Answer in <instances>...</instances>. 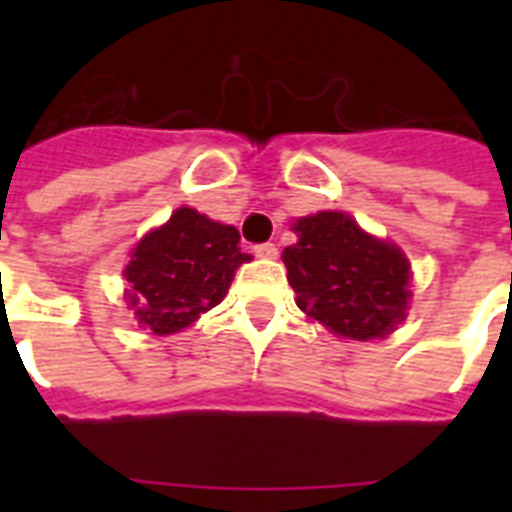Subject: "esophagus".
<instances>
[{
  "mask_svg": "<svg viewBox=\"0 0 512 512\" xmlns=\"http://www.w3.org/2000/svg\"><path fill=\"white\" fill-rule=\"evenodd\" d=\"M255 255L263 257V260H276V257H279V249H276V244H257Z\"/></svg>",
  "mask_w": 512,
  "mask_h": 512,
  "instance_id": "34e87169",
  "label": "esophagus"
}]
</instances>
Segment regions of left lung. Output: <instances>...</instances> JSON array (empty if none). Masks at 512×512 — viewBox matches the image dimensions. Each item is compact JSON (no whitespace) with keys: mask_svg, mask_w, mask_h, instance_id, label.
I'll use <instances>...</instances> for the list:
<instances>
[{"mask_svg":"<svg viewBox=\"0 0 512 512\" xmlns=\"http://www.w3.org/2000/svg\"><path fill=\"white\" fill-rule=\"evenodd\" d=\"M284 249L297 308L345 340H380L406 319L409 260L396 244L358 228L345 212L300 217Z\"/></svg>","mask_w":512,"mask_h":512,"instance_id":"left-lung-1","label":"left lung"}]
</instances>
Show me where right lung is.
I'll return each instance as SVG.
<instances>
[{
	"mask_svg": "<svg viewBox=\"0 0 512 512\" xmlns=\"http://www.w3.org/2000/svg\"><path fill=\"white\" fill-rule=\"evenodd\" d=\"M249 260L233 225L180 207L132 249L124 268L127 305L148 335H175L223 303L236 268Z\"/></svg>",
	"mask_w": 512,
	"mask_h": 512,
	"instance_id": "1",
	"label": "right lung"
}]
</instances>
